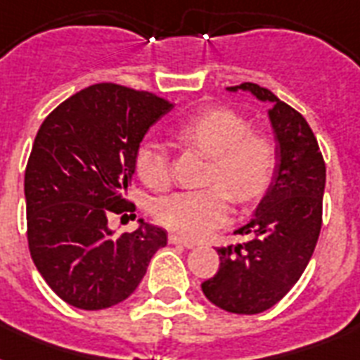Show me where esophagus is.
<instances>
[{"mask_svg":"<svg viewBox=\"0 0 360 360\" xmlns=\"http://www.w3.org/2000/svg\"><path fill=\"white\" fill-rule=\"evenodd\" d=\"M169 243H172V245L185 246V248H192V246H194V243H192V240L185 239V237H181V236H174V233L169 236Z\"/></svg>","mask_w":360,"mask_h":360,"instance_id":"1","label":"esophagus"}]
</instances>
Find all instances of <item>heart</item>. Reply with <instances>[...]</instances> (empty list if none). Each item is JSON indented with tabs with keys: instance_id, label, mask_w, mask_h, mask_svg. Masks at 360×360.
<instances>
[{
	"instance_id": "b5f03b06",
	"label": "heart",
	"mask_w": 360,
	"mask_h": 360,
	"mask_svg": "<svg viewBox=\"0 0 360 360\" xmlns=\"http://www.w3.org/2000/svg\"><path fill=\"white\" fill-rule=\"evenodd\" d=\"M179 136L213 158L207 183L217 186L175 192L158 200L153 214L175 233L203 237L230 217L226 191L236 202L245 203L267 188L276 166V147L269 136L250 132V124L243 115L224 108L209 110L188 120L179 127ZM136 172L153 191L166 188L172 181L166 147L158 141L143 143L136 153Z\"/></svg>"
}]
</instances>
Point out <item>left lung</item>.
I'll return each instance as SVG.
<instances>
[{
    "label": "left lung",
    "instance_id": "obj_1",
    "mask_svg": "<svg viewBox=\"0 0 360 360\" xmlns=\"http://www.w3.org/2000/svg\"><path fill=\"white\" fill-rule=\"evenodd\" d=\"M271 104L276 166L252 219L236 233L243 245L217 248L219 273L202 284L203 295L231 314H259L274 307L304 273L321 230L325 162L307 120L257 84L228 87Z\"/></svg>",
    "mask_w": 360,
    "mask_h": 360
}]
</instances>
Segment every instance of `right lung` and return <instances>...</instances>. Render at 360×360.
Returning <instances> with one entry per match:
<instances>
[{"label":"right lung","instance_id":"add662e5","mask_svg":"<svg viewBox=\"0 0 360 360\" xmlns=\"http://www.w3.org/2000/svg\"><path fill=\"white\" fill-rule=\"evenodd\" d=\"M169 110L153 93L95 84L59 104L37 132L24 177L27 243L42 278L70 307L124 301L168 243L162 228L141 219L132 233L114 236L108 217L130 209L140 141Z\"/></svg>","mask_w":360,"mask_h":360}]
</instances>
